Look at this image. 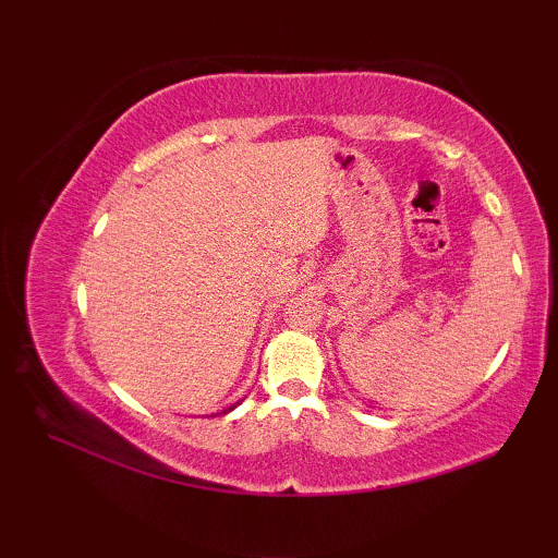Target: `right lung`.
<instances>
[{
    "label": "right lung",
    "mask_w": 558,
    "mask_h": 558,
    "mask_svg": "<svg viewBox=\"0 0 558 558\" xmlns=\"http://www.w3.org/2000/svg\"><path fill=\"white\" fill-rule=\"evenodd\" d=\"M236 405H240V402H236ZM236 405H230V408H228V410H222V414H228V412H230V410H234V408H236Z\"/></svg>",
    "instance_id": "right-lung-1"
}]
</instances>
